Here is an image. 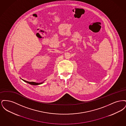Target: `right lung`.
<instances>
[{
    "label": "right lung",
    "mask_w": 126,
    "mask_h": 126,
    "mask_svg": "<svg viewBox=\"0 0 126 126\" xmlns=\"http://www.w3.org/2000/svg\"><path fill=\"white\" fill-rule=\"evenodd\" d=\"M25 82H26V83H28V84H32V85H39V84H42L43 83V82H42V83H35V82H28V81H25V80H23V79H22Z\"/></svg>",
    "instance_id": "add662e5"
}]
</instances>
